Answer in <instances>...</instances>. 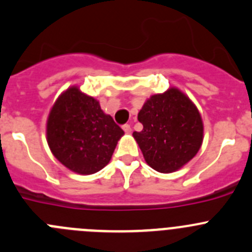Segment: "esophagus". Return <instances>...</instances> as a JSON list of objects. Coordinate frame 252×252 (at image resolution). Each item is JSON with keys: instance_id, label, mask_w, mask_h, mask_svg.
Returning a JSON list of instances; mask_svg holds the SVG:
<instances>
[{"instance_id": "34e87169", "label": "esophagus", "mask_w": 252, "mask_h": 252, "mask_svg": "<svg viewBox=\"0 0 252 252\" xmlns=\"http://www.w3.org/2000/svg\"><path fill=\"white\" fill-rule=\"evenodd\" d=\"M122 128H123V130L126 131V133H130V131H131V126H129V124H124Z\"/></svg>"}]
</instances>
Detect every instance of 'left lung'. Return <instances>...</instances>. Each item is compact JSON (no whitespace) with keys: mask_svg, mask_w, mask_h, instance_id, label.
I'll return each mask as SVG.
<instances>
[{"mask_svg":"<svg viewBox=\"0 0 252 252\" xmlns=\"http://www.w3.org/2000/svg\"><path fill=\"white\" fill-rule=\"evenodd\" d=\"M143 130L134 131L146 163L162 173L177 171L196 156L203 141V122L193 102L171 87L154 94L138 114Z\"/></svg>","mask_w":252,"mask_h":252,"instance_id":"8db88e82","label":"left lung"}]
</instances>
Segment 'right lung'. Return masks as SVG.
Here are the masks:
<instances>
[{"mask_svg": "<svg viewBox=\"0 0 252 252\" xmlns=\"http://www.w3.org/2000/svg\"><path fill=\"white\" fill-rule=\"evenodd\" d=\"M123 134L99 102L76 86L59 96L46 122V140L53 155L80 175L102 170Z\"/></svg>", "mask_w": 252, "mask_h": 252, "instance_id": "1", "label": "right lung"}]
</instances>
